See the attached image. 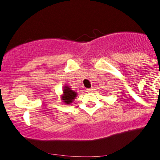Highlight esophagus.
I'll return each mask as SVG.
<instances>
[{
	"label": "esophagus",
	"instance_id": "obj_1",
	"mask_svg": "<svg viewBox=\"0 0 160 160\" xmlns=\"http://www.w3.org/2000/svg\"><path fill=\"white\" fill-rule=\"evenodd\" d=\"M93 88H89V89H87V91L88 92V93H91V92H93Z\"/></svg>",
	"mask_w": 160,
	"mask_h": 160
}]
</instances>
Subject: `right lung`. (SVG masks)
Instances as JSON below:
<instances>
[{"mask_svg":"<svg viewBox=\"0 0 160 160\" xmlns=\"http://www.w3.org/2000/svg\"><path fill=\"white\" fill-rule=\"evenodd\" d=\"M77 96V93L72 90L69 87L68 85H65L63 87V90H62V94L61 95V100L62 101L63 104H72L73 100L75 99L76 97Z\"/></svg>","mask_w":160,"mask_h":160,"instance_id":"add662e5","label":"right lung"}]
</instances>
